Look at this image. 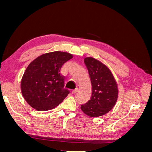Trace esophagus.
<instances>
[{
	"label": "esophagus",
	"instance_id": "esophagus-1",
	"mask_svg": "<svg viewBox=\"0 0 152 152\" xmlns=\"http://www.w3.org/2000/svg\"><path fill=\"white\" fill-rule=\"evenodd\" d=\"M79 89H78V88H77V89H74V90H73V91H72V93H73V94H75V93H79Z\"/></svg>",
	"mask_w": 152,
	"mask_h": 152
}]
</instances>
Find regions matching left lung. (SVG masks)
Segmentation results:
<instances>
[{"mask_svg": "<svg viewBox=\"0 0 152 152\" xmlns=\"http://www.w3.org/2000/svg\"><path fill=\"white\" fill-rule=\"evenodd\" d=\"M92 84V96L87 103L81 105V110L87 115L98 117L111 110L118 98V87L110 69L93 58L84 59Z\"/></svg>", "mask_w": 152, "mask_h": 152, "instance_id": "obj_1", "label": "left lung"}]
</instances>
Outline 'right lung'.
<instances>
[{"label":"right lung","instance_id":"1","mask_svg":"<svg viewBox=\"0 0 152 152\" xmlns=\"http://www.w3.org/2000/svg\"><path fill=\"white\" fill-rule=\"evenodd\" d=\"M73 58L66 52L44 54L27 66L21 82V93L26 102L38 111H47L60 104L68 94L64 89L63 65Z\"/></svg>","mask_w":152,"mask_h":152}]
</instances>
